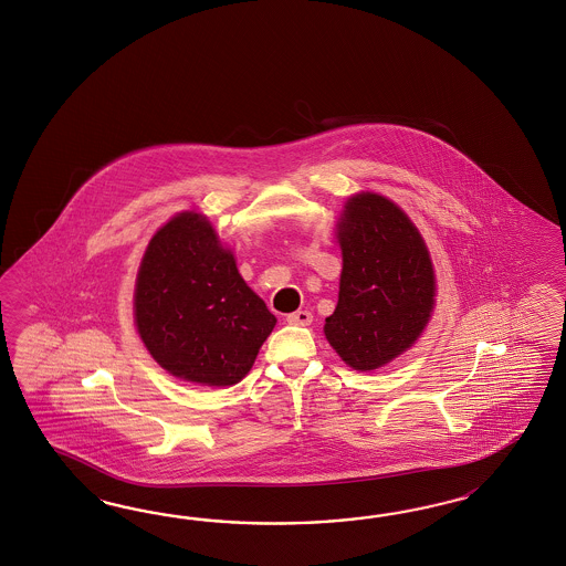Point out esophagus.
I'll list each match as a JSON object with an SVG mask.
<instances>
[{
  "mask_svg": "<svg viewBox=\"0 0 566 566\" xmlns=\"http://www.w3.org/2000/svg\"><path fill=\"white\" fill-rule=\"evenodd\" d=\"M287 323L295 324V326H307V324L312 323V312L297 310V312H293V314L287 316Z\"/></svg>",
  "mask_w": 566,
  "mask_h": 566,
  "instance_id": "esophagus-1",
  "label": "esophagus"
}]
</instances>
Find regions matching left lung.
<instances>
[{"mask_svg": "<svg viewBox=\"0 0 566 566\" xmlns=\"http://www.w3.org/2000/svg\"><path fill=\"white\" fill-rule=\"evenodd\" d=\"M339 243V302L324 335L345 364L376 370L411 347L430 318V254L403 210L370 192L347 200Z\"/></svg>", "mask_w": 566, "mask_h": 566, "instance_id": "8db88e82", "label": "left lung"}]
</instances>
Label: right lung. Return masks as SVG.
<instances>
[{"instance_id": "right-lung-1", "label": "right lung", "mask_w": 566, "mask_h": 566, "mask_svg": "<svg viewBox=\"0 0 566 566\" xmlns=\"http://www.w3.org/2000/svg\"><path fill=\"white\" fill-rule=\"evenodd\" d=\"M134 314L150 356L169 374L207 387L240 382L276 323L196 212L174 217L148 243Z\"/></svg>"}]
</instances>
